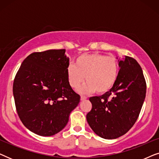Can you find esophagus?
<instances>
[{
    "instance_id": "obj_1",
    "label": "esophagus",
    "mask_w": 159,
    "mask_h": 159,
    "mask_svg": "<svg viewBox=\"0 0 159 159\" xmlns=\"http://www.w3.org/2000/svg\"><path fill=\"white\" fill-rule=\"evenodd\" d=\"M87 98H88V97L85 96V95H81V98H80L81 101H84V100H85Z\"/></svg>"
}]
</instances>
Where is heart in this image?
<instances>
[{
    "instance_id": "1",
    "label": "heart",
    "mask_w": 159,
    "mask_h": 159,
    "mask_svg": "<svg viewBox=\"0 0 159 159\" xmlns=\"http://www.w3.org/2000/svg\"><path fill=\"white\" fill-rule=\"evenodd\" d=\"M119 66L112 56L100 53L82 54L76 58L75 65L66 68V76L71 88L77 90L84 81L87 83L80 89L81 93H108L116 84Z\"/></svg>"
}]
</instances>
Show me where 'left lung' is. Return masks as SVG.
<instances>
[{"mask_svg":"<svg viewBox=\"0 0 159 159\" xmlns=\"http://www.w3.org/2000/svg\"><path fill=\"white\" fill-rule=\"evenodd\" d=\"M119 65L118 79L111 90L89 99L92 109L87 114V121L95 134L105 139L117 138L131 129L146 93V82L138 61L125 56Z\"/></svg>","mask_w":159,"mask_h":159,"instance_id":"obj_1","label":"left lung"}]
</instances>
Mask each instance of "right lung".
I'll list each match as a JSON object with an SVG mask.
<instances>
[{
	"label": "right lung",
	"mask_w": 159,
	"mask_h": 159,
	"mask_svg": "<svg viewBox=\"0 0 159 159\" xmlns=\"http://www.w3.org/2000/svg\"><path fill=\"white\" fill-rule=\"evenodd\" d=\"M65 49L34 52L21 63L13 84L15 106L23 125L41 136L53 135L68 123L80 101L69 84Z\"/></svg>",
	"instance_id": "right-lung-1"
}]
</instances>
